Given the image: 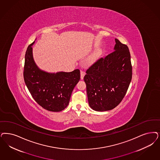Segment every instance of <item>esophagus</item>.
I'll return each mask as SVG.
<instances>
[{
  "label": "esophagus",
  "mask_w": 160,
  "mask_h": 160,
  "mask_svg": "<svg viewBox=\"0 0 160 160\" xmlns=\"http://www.w3.org/2000/svg\"><path fill=\"white\" fill-rule=\"evenodd\" d=\"M85 74H86L85 72H83V71H81L80 72V78H81L82 80H83L84 76H85Z\"/></svg>",
  "instance_id": "esophagus-1"
}]
</instances>
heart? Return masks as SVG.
Wrapping results in <instances>:
<instances>
[{"label":"heart","mask_w":160,"mask_h":160,"mask_svg":"<svg viewBox=\"0 0 160 160\" xmlns=\"http://www.w3.org/2000/svg\"><path fill=\"white\" fill-rule=\"evenodd\" d=\"M100 54H101V51L100 50H98L96 52H95L92 55V56L90 58V62H93V61L95 60L100 55Z\"/></svg>","instance_id":"obj_1"}]
</instances>
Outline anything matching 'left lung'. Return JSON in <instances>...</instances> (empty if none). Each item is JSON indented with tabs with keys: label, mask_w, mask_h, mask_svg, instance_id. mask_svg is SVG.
I'll return each instance as SVG.
<instances>
[{
	"label": "left lung",
	"mask_w": 160,
	"mask_h": 160,
	"mask_svg": "<svg viewBox=\"0 0 160 160\" xmlns=\"http://www.w3.org/2000/svg\"><path fill=\"white\" fill-rule=\"evenodd\" d=\"M115 42V51L95 62L84 77L88 104L96 111L112 110L119 105L132 79L129 48L118 39Z\"/></svg>",
	"instance_id": "8db88e82"
}]
</instances>
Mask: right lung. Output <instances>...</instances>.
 Listing matches in <instances>:
<instances>
[{"label":"right lung","mask_w":160,"mask_h":160,"mask_svg":"<svg viewBox=\"0 0 160 160\" xmlns=\"http://www.w3.org/2000/svg\"><path fill=\"white\" fill-rule=\"evenodd\" d=\"M25 57L23 78L33 99L46 110L60 112L68 105L72 92L80 79L78 69L50 73L39 68L33 60L32 46Z\"/></svg>","instance_id":"1"}]
</instances>
